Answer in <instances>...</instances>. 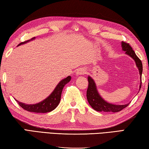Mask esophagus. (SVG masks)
I'll list each match as a JSON object with an SVG mask.
<instances>
[{"mask_svg": "<svg viewBox=\"0 0 149 149\" xmlns=\"http://www.w3.org/2000/svg\"><path fill=\"white\" fill-rule=\"evenodd\" d=\"M85 72H86V70L84 69V68H82V67L79 68V69L77 70L76 74L77 75H82V74H84Z\"/></svg>", "mask_w": 149, "mask_h": 149, "instance_id": "1", "label": "esophagus"}]
</instances>
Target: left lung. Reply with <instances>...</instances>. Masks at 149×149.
<instances>
[{
    "label": "left lung",
    "mask_w": 149,
    "mask_h": 149,
    "mask_svg": "<svg viewBox=\"0 0 149 149\" xmlns=\"http://www.w3.org/2000/svg\"><path fill=\"white\" fill-rule=\"evenodd\" d=\"M121 46L122 50L125 52V54L128 55L130 57L134 60L135 62L137 67L139 70V72L140 74V85H139V90L141 87V76L143 72V65L142 62L139 59L135 52L133 50V49L129 44L122 42ZM88 88L86 92V97L88 103L92 107L99 112H112V113H117L122 111V109L126 108L128 106L129 103L125 104V105H116V104L110 103L104 100L102 97L100 95L98 92L96 84L92 77L88 76Z\"/></svg>",
    "instance_id": "left-lung-1"
}]
</instances>
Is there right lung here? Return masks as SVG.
I'll return each mask as SVG.
<instances>
[{"label":"right lung","mask_w":149,"mask_h":149,"mask_svg":"<svg viewBox=\"0 0 149 149\" xmlns=\"http://www.w3.org/2000/svg\"><path fill=\"white\" fill-rule=\"evenodd\" d=\"M35 37H34L31 38V40L20 43L18 46L29 42L35 40ZM70 80H71V77L70 76H68L65 79L61 80L58 83V84L56 86V87L55 88L53 92L51 93V94H49L48 97H47L43 101H42L38 103L26 104L20 102V101H17L15 99V100L18 103V104H19V106H21L23 109H25V110L27 111L37 113H48V112H51L52 111L54 110L58 106L60 102V100H61L63 89L65 85L67 84L68 82H69Z\"/></svg>","instance_id":"obj_1"}]
</instances>
